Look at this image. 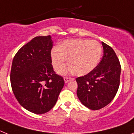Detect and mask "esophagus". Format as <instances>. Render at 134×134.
Listing matches in <instances>:
<instances>
[{"mask_svg": "<svg viewBox=\"0 0 134 134\" xmlns=\"http://www.w3.org/2000/svg\"><path fill=\"white\" fill-rule=\"evenodd\" d=\"M64 79L65 83H68L70 80L72 79V78H71V77H64Z\"/></svg>", "mask_w": 134, "mask_h": 134, "instance_id": "obj_1", "label": "esophagus"}]
</instances>
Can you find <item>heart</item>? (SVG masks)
I'll return each instance as SVG.
<instances>
[{
    "instance_id": "1",
    "label": "heart",
    "mask_w": 134,
    "mask_h": 134,
    "mask_svg": "<svg viewBox=\"0 0 134 134\" xmlns=\"http://www.w3.org/2000/svg\"><path fill=\"white\" fill-rule=\"evenodd\" d=\"M102 55V46L96 40L71 39L63 42L51 51L52 64L55 71L63 69L68 57L70 66L61 71H74L78 75H87L99 64Z\"/></svg>"
}]
</instances>
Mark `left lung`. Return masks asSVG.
I'll return each mask as SVG.
<instances>
[{"label": "left lung", "mask_w": 134, "mask_h": 134, "mask_svg": "<svg viewBox=\"0 0 134 134\" xmlns=\"http://www.w3.org/2000/svg\"><path fill=\"white\" fill-rule=\"evenodd\" d=\"M103 55L94 69L76 79L77 97L81 103L92 110L105 107L113 100L120 85L121 72L114 51L102 42Z\"/></svg>", "instance_id": "1"}]
</instances>
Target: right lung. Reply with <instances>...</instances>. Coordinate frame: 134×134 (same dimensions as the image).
<instances>
[{
    "label": "right lung",
    "mask_w": 134,
    "mask_h": 134,
    "mask_svg": "<svg viewBox=\"0 0 134 134\" xmlns=\"http://www.w3.org/2000/svg\"><path fill=\"white\" fill-rule=\"evenodd\" d=\"M51 35L37 36L20 48L12 62L10 81L20 104L37 114L48 112L57 102L64 86L53 70Z\"/></svg>",
    "instance_id": "1"
}]
</instances>
